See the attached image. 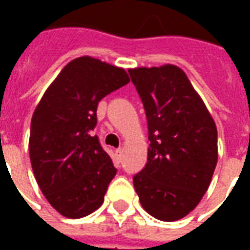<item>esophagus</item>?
<instances>
[{
    "mask_svg": "<svg viewBox=\"0 0 250 250\" xmlns=\"http://www.w3.org/2000/svg\"><path fill=\"white\" fill-rule=\"evenodd\" d=\"M122 154H123V150L122 148H118L116 151H115V157H116V159L119 161L120 158H122Z\"/></svg>",
    "mask_w": 250,
    "mask_h": 250,
    "instance_id": "esophagus-1",
    "label": "esophagus"
}]
</instances>
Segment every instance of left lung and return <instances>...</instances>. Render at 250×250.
I'll return each instance as SVG.
<instances>
[{"label": "left lung", "instance_id": "obj_1", "mask_svg": "<svg viewBox=\"0 0 250 250\" xmlns=\"http://www.w3.org/2000/svg\"><path fill=\"white\" fill-rule=\"evenodd\" d=\"M128 73L146 111L150 141L134 188L148 214L166 222L181 220L202 199L214 173V120L178 66H142Z\"/></svg>", "mask_w": 250, "mask_h": 250}]
</instances>
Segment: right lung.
Wrapping results in <instances>:
<instances>
[{"instance_id":"add662e5","label":"right lung","mask_w":250,"mask_h":250,"mask_svg":"<svg viewBox=\"0 0 250 250\" xmlns=\"http://www.w3.org/2000/svg\"><path fill=\"white\" fill-rule=\"evenodd\" d=\"M128 82L123 68L79 57L62 68L36 107L30 163L42 194L64 217L82 218L104 202L116 168L91 131L99 102Z\"/></svg>"}]
</instances>
